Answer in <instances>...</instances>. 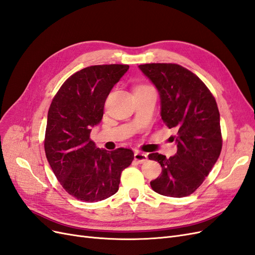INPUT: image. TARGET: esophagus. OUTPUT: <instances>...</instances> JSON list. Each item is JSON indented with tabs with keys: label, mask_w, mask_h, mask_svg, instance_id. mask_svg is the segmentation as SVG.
<instances>
[{
	"label": "esophagus",
	"mask_w": 255,
	"mask_h": 255,
	"mask_svg": "<svg viewBox=\"0 0 255 255\" xmlns=\"http://www.w3.org/2000/svg\"><path fill=\"white\" fill-rule=\"evenodd\" d=\"M134 159L137 160L139 164H141V163H144V161H145L146 159H148V156H146V154L141 153V152H139V151H137V152H135V154H134Z\"/></svg>",
	"instance_id": "34e87169"
}]
</instances>
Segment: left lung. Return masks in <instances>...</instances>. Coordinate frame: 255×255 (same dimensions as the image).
I'll return each instance as SVG.
<instances>
[{
	"label": "left lung",
	"mask_w": 255,
	"mask_h": 255,
	"mask_svg": "<svg viewBox=\"0 0 255 255\" xmlns=\"http://www.w3.org/2000/svg\"><path fill=\"white\" fill-rule=\"evenodd\" d=\"M156 87L160 98L161 121L175 130L177 151L167 158L151 153L161 173L150 182L159 195L183 198L203 183L217 161L222 138L220 115L216 100L196 74L176 64L138 66Z\"/></svg>",
	"instance_id": "left-lung-1"
}]
</instances>
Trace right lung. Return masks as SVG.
Here are the masks:
<instances>
[{
    "mask_svg": "<svg viewBox=\"0 0 255 255\" xmlns=\"http://www.w3.org/2000/svg\"><path fill=\"white\" fill-rule=\"evenodd\" d=\"M128 65H99L75 72L59 88L48 113L45 156L69 195L85 202L110 198L119 189L121 172L134 159L132 150L99 149L91 128L102 120L107 96Z\"/></svg>",
    "mask_w": 255,
    "mask_h": 255,
    "instance_id": "1",
    "label": "right lung"
}]
</instances>
